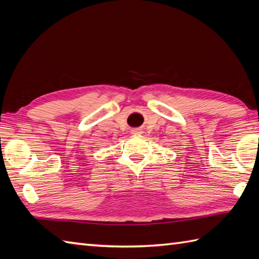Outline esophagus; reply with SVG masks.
<instances>
[{
    "label": "esophagus",
    "instance_id": "esophagus-1",
    "mask_svg": "<svg viewBox=\"0 0 259 259\" xmlns=\"http://www.w3.org/2000/svg\"><path fill=\"white\" fill-rule=\"evenodd\" d=\"M135 133H139V131H137V130H136V131H134V134H135Z\"/></svg>",
    "mask_w": 259,
    "mask_h": 259
}]
</instances>
